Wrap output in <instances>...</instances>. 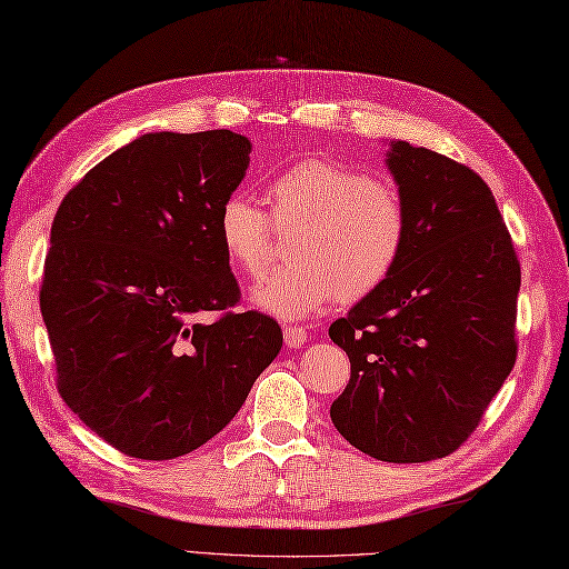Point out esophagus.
I'll list each match as a JSON object with an SVG mask.
<instances>
[{
  "mask_svg": "<svg viewBox=\"0 0 569 569\" xmlns=\"http://www.w3.org/2000/svg\"><path fill=\"white\" fill-rule=\"evenodd\" d=\"M284 345L287 348H303V345H307V340H309V332H307V328L303 326H284Z\"/></svg>",
  "mask_w": 569,
  "mask_h": 569,
  "instance_id": "1",
  "label": "esophagus"
}]
</instances>
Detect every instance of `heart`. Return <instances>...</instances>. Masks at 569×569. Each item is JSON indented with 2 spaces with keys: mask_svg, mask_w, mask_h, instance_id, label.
Here are the masks:
<instances>
[{
  "mask_svg": "<svg viewBox=\"0 0 569 569\" xmlns=\"http://www.w3.org/2000/svg\"><path fill=\"white\" fill-rule=\"evenodd\" d=\"M274 224H297L289 241L295 262L253 289L258 309L303 318L332 299L357 301L389 280L408 241V207L386 178L342 161L309 157L268 183ZM217 237L239 274L258 280L270 258V219L231 192L217 212Z\"/></svg>",
  "mask_w": 569,
  "mask_h": 569,
  "instance_id": "b5f03b06",
  "label": "heart"
}]
</instances>
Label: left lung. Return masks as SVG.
Returning <instances> with one entry per match:
<instances>
[{
    "label": "left lung",
    "mask_w": 569,
    "mask_h": 569,
    "mask_svg": "<svg viewBox=\"0 0 569 569\" xmlns=\"http://www.w3.org/2000/svg\"><path fill=\"white\" fill-rule=\"evenodd\" d=\"M386 157L408 241L389 280L328 328L352 369L330 420L371 459L422 463L463 445L515 367L521 268L476 171L400 140Z\"/></svg>",
    "instance_id": "left-lung-1"
}]
</instances>
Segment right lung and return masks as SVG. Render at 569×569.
Wrapping results in <instances>:
<instances>
[{
  "instance_id": "add662e5",
  "label": "right lung",
  "mask_w": 569,
  "mask_h": 569,
  "mask_svg": "<svg viewBox=\"0 0 569 569\" xmlns=\"http://www.w3.org/2000/svg\"><path fill=\"white\" fill-rule=\"evenodd\" d=\"M251 142L231 130L149 132L67 192L50 229L40 313L58 391L91 432L144 461L221 432L282 348V328L237 313L219 204ZM219 310L214 322H202Z\"/></svg>"
}]
</instances>
